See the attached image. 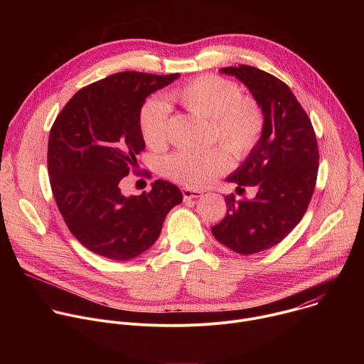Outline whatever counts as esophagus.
Masks as SVG:
<instances>
[{"label":"esophagus","instance_id":"1","mask_svg":"<svg viewBox=\"0 0 364 364\" xmlns=\"http://www.w3.org/2000/svg\"><path fill=\"white\" fill-rule=\"evenodd\" d=\"M181 193H183V197L184 200H191V198H198L203 196V191H198V190H191L188 187H184L181 188Z\"/></svg>","mask_w":364,"mask_h":364}]
</instances>
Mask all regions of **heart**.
I'll return each mask as SVG.
<instances>
[{"label": "heart", "instance_id": "b5f03b06", "mask_svg": "<svg viewBox=\"0 0 364 364\" xmlns=\"http://www.w3.org/2000/svg\"><path fill=\"white\" fill-rule=\"evenodd\" d=\"M171 97L191 114L210 119L212 138L219 139L236 157L249 155L265 131L262 107L252 96L242 95L240 87L220 76H200L174 89ZM168 103L160 97L148 99L139 112L144 141L159 148L168 136ZM232 167L230 154L223 146L204 152L181 149L164 160V174L187 187L200 188L213 183Z\"/></svg>", "mask_w": 364, "mask_h": 364}]
</instances>
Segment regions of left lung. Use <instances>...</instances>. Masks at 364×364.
<instances>
[{
  "label": "left lung",
  "instance_id": "obj_1",
  "mask_svg": "<svg viewBox=\"0 0 364 364\" xmlns=\"http://www.w3.org/2000/svg\"><path fill=\"white\" fill-rule=\"evenodd\" d=\"M259 102L265 115L261 142L226 180L237 188L252 186L255 198L226 196L228 215L212 228L213 236L240 255L278 245L302 219L318 173V145L306 112L278 77L252 66L223 68Z\"/></svg>",
  "mask_w": 364,
  "mask_h": 364
}]
</instances>
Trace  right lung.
Wrapping results in <instances>:
<instances>
[{
    "instance_id": "1",
    "label": "right lung",
    "mask_w": 364,
    "mask_h": 364,
    "mask_svg": "<svg viewBox=\"0 0 364 364\" xmlns=\"http://www.w3.org/2000/svg\"><path fill=\"white\" fill-rule=\"evenodd\" d=\"M180 77L121 72L82 87L50 129L47 168L59 212L89 250L129 261L159 239L164 219L183 201L177 186L155 180L151 191L125 197L122 180L145 148L139 112L148 95Z\"/></svg>"
}]
</instances>
